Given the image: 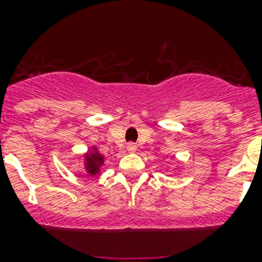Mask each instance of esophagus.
I'll return each instance as SVG.
<instances>
[{"label": "esophagus", "mask_w": 262, "mask_h": 262, "mask_svg": "<svg viewBox=\"0 0 262 262\" xmlns=\"http://www.w3.org/2000/svg\"><path fill=\"white\" fill-rule=\"evenodd\" d=\"M127 149H128L129 152H135L136 151V145L134 144V143H129V144L127 145Z\"/></svg>", "instance_id": "1"}]
</instances>
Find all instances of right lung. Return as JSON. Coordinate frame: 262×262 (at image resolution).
Instances as JSON below:
<instances>
[{"mask_svg": "<svg viewBox=\"0 0 262 262\" xmlns=\"http://www.w3.org/2000/svg\"><path fill=\"white\" fill-rule=\"evenodd\" d=\"M85 170H86L88 174L96 176L99 173V169L103 165V161H105V157L101 154H98V149L97 147H93V151L90 149L88 154H85Z\"/></svg>", "mask_w": 262, "mask_h": 262, "instance_id": "add662e5", "label": "right lung"}]
</instances>
